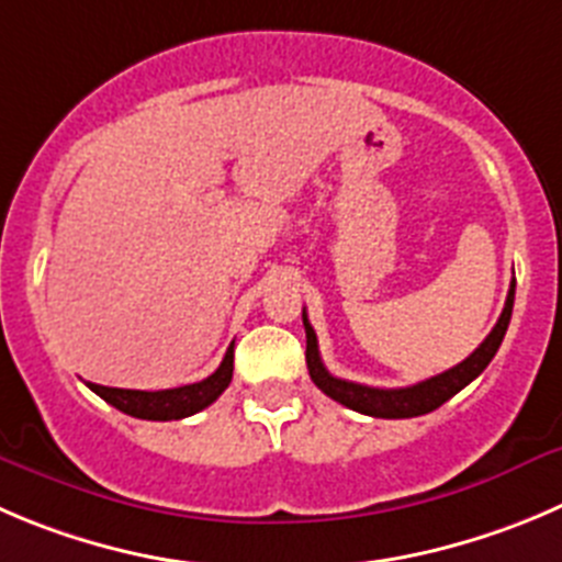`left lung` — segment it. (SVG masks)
<instances>
[{
    "mask_svg": "<svg viewBox=\"0 0 562 562\" xmlns=\"http://www.w3.org/2000/svg\"><path fill=\"white\" fill-rule=\"evenodd\" d=\"M513 297H516V278H513L510 290H507V301H505V308H502V317L496 319L494 330L485 336L483 345H480L472 356L463 358L461 364L452 367V370L441 372V375L436 378H427V381L414 383V386H405V389L361 386V383L341 381V378L330 375V372L325 370L323 358H319L317 334H314L312 323H308L306 312H303L308 375H312V381L317 383V389H323L330 400L358 411V414L378 416V419H411V416L430 414V411H436L438 405H445L447 400L456 397L463 386H469V383H472L474 378L491 364V358L496 356L502 339H505L507 325H510Z\"/></svg>",
    "mask_w": 562,
    "mask_h": 562,
    "instance_id": "obj_1",
    "label": "left lung"
}]
</instances>
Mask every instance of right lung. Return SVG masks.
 Segmentation results:
<instances>
[{"mask_svg":"<svg viewBox=\"0 0 562 562\" xmlns=\"http://www.w3.org/2000/svg\"><path fill=\"white\" fill-rule=\"evenodd\" d=\"M234 375V341L223 356L221 367L212 372L204 381L190 383V386L179 389H162V392H137V389H110L99 386V383H88L90 392L99 394L110 405H115L124 414L137 416V419H151V422H170V419H184V416L204 411L206 405L215 403L223 392L228 389Z\"/></svg>","mask_w":562,"mask_h":562,"instance_id":"1","label":"right lung"}]
</instances>
